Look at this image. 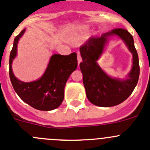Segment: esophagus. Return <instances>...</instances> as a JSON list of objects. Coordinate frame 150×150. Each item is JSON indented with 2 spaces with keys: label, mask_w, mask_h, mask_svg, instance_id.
Instances as JSON below:
<instances>
[{
  "label": "esophagus",
  "mask_w": 150,
  "mask_h": 150,
  "mask_svg": "<svg viewBox=\"0 0 150 150\" xmlns=\"http://www.w3.org/2000/svg\"><path fill=\"white\" fill-rule=\"evenodd\" d=\"M77 60H78V64H79V63L82 62V56H81L80 53H79V52L77 53Z\"/></svg>",
  "instance_id": "obj_1"
}]
</instances>
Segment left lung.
Instances as JSON below:
<instances>
[{
  "instance_id": "obj_1",
  "label": "left lung",
  "mask_w": 150,
  "mask_h": 150,
  "mask_svg": "<svg viewBox=\"0 0 150 150\" xmlns=\"http://www.w3.org/2000/svg\"><path fill=\"white\" fill-rule=\"evenodd\" d=\"M117 35L125 42L133 53V65L125 81L108 77L96 63L103 47L110 35ZM82 62L79 68L88 100L94 105L101 107L115 106L128 98L137 86L140 74L139 60L134 47L133 37L124 29L115 30L103 34L101 36H92L79 47Z\"/></svg>"
}]
</instances>
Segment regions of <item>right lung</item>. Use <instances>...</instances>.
Wrapping results in <instances>:
<instances>
[{
    "instance_id": "right-lung-1",
    "label": "right lung",
    "mask_w": 150,
    "mask_h": 150,
    "mask_svg": "<svg viewBox=\"0 0 150 150\" xmlns=\"http://www.w3.org/2000/svg\"><path fill=\"white\" fill-rule=\"evenodd\" d=\"M24 31L25 29L15 38L9 55V78L12 87L19 97L30 106L41 111L53 110L58 108L64 100L66 82L77 68V56L76 53L68 56L53 55L40 79L31 82H21L12 73V62L16 56L18 42Z\"/></svg>"
}]
</instances>
